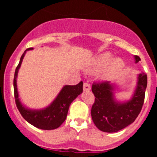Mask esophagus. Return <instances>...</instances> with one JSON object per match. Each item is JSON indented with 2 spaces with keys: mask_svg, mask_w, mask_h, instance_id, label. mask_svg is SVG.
<instances>
[{
  "mask_svg": "<svg viewBox=\"0 0 157 157\" xmlns=\"http://www.w3.org/2000/svg\"><path fill=\"white\" fill-rule=\"evenodd\" d=\"M90 85L88 82H85L83 84V90H84V91H90Z\"/></svg>",
  "mask_w": 157,
  "mask_h": 157,
  "instance_id": "34e87169",
  "label": "esophagus"
}]
</instances>
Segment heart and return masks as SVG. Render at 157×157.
Returning <instances> with one entry per match:
<instances>
[{
  "label": "heart",
  "instance_id": "heart-1",
  "mask_svg": "<svg viewBox=\"0 0 157 157\" xmlns=\"http://www.w3.org/2000/svg\"><path fill=\"white\" fill-rule=\"evenodd\" d=\"M125 63L121 58L113 59L112 54L109 52H105L100 54L98 57L94 59L92 64L87 69L89 73L96 74L103 70L101 75V78L105 81L110 80L116 77L124 67Z\"/></svg>",
  "mask_w": 157,
  "mask_h": 157
}]
</instances>
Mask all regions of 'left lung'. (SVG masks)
Listing matches in <instances>:
<instances>
[{"label":"left lung","instance_id":"8db88e82","mask_svg":"<svg viewBox=\"0 0 157 157\" xmlns=\"http://www.w3.org/2000/svg\"><path fill=\"white\" fill-rule=\"evenodd\" d=\"M135 63L141 60L134 56ZM147 86V75L141 72L138 75L137 85L132 97L125 101H118L115 97L116 86L109 82L94 83L92 91L95 102L91 109L94 124L104 132L115 133L134 123L141 110Z\"/></svg>","mask_w":157,"mask_h":157}]
</instances>
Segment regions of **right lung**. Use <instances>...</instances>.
I'll return each mask as SVG.
<instances>
[{
  "instance_id": "add662e5",
  "label": "right lung",
  "mask_w": 157,
  "mask_h": 157,
  "mask_svg": "<svg viewBox=\"0 0 157 157\" xmlns=\"http://www.w3.org/2000/svg\"><path fill=\"white\" fill-rule=\"evenodd\" d=\"M32 49L33 48H29L25 50L15 71L13 86L16 106L25 120L31 125L41 130H54L58 128L65 121L71 102L82 93L83 82H80L75 86L65 85L52 103L44 109H32L23 105L19 98L17 76L25 54L27 51Z\"/></svg>"
}]
</instances>
